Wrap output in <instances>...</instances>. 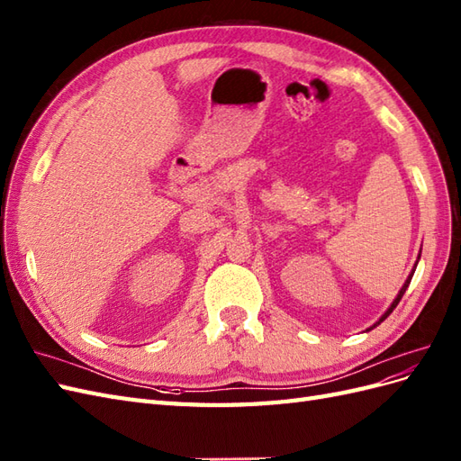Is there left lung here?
Masks as SVG:
<instances>
[{"mask_svg": "<svg viewBox=\"0 0 461 461\" xmlns=\"http://www.w3.org/2000/svg\"><path fill=\"white\" fill-rule=\"evenodd\" d=\"M415 267H417V265H415ZM413 272H415V270H411V274H410V276H407V280H405V284L402 285V289H400V294H398V297L392 301V305L388 307V311H386V312L383 314V317H380V319H378V322H376V324H380V322H383V321H384V319L388 317V314H390V312H392L393 309H396V307H398V303H400V299L403 297V294H405V289H407V285H410V282H411V276H413ZM376 324H375V326H376ZM375 326H371V328H369V330H373V328H375Z\"/></svg>", "mask_w": 461, "mask_h": 461, "instance_id": "8db88e82", "label": "left lung"}]
</instances>
